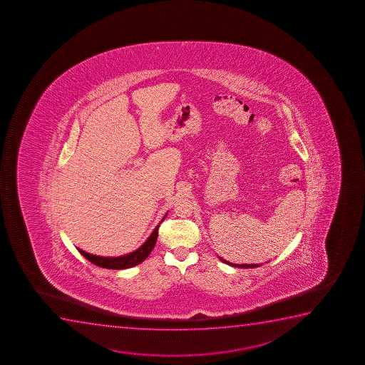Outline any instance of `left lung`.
<instances>
[{"label":"left lung","instance_id":"8db88e82","mask_svg":"<svg viewBox=\"0 0 365 365\" xmlns=\"http://www.w3.org/2000/svg\"><path fill=\"white\" fill-rule=\"evenodd\" d=\"M219 259L221 260V262H226L227 265L237 266V267H245V269H249V267L254 269V267H257V266L262 265V264H260V265H257V264H232V262H227V260H225V259H222L221 257H219Z\"/></svg>","mask_w":365,"mask_h":365}]
</instances>
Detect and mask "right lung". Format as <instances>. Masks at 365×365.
<instances>
[{"mask_svg":"<svg viewBox=\"0 0 365 365\" xmlns=\"http://www.w3.org/2000/svg\"><path fill=\"white\" fill-rule=\"evenodd\" d=\"M168 214H165L163 220L166 219ZM161 223V222H160ZM160 223L155 227L154 231L151 232L149 238L145 240L144 245H140L137 250H134L132 253L125 254V255H120V257H99V255H93V254L86 253L82 249L78 248L79 253L82 254L83 257H86L89 262H93L95 265L103 267V269H112V270H123V269H129L133 266L139 265L140 262H144L146 257H149L151 250L154 249L155 243L158 240V235H159Z\"/></svg>","mask_w":365,"mask_h":365,"instance_id":"add662e5","label":"right lung"}]
</instances>
